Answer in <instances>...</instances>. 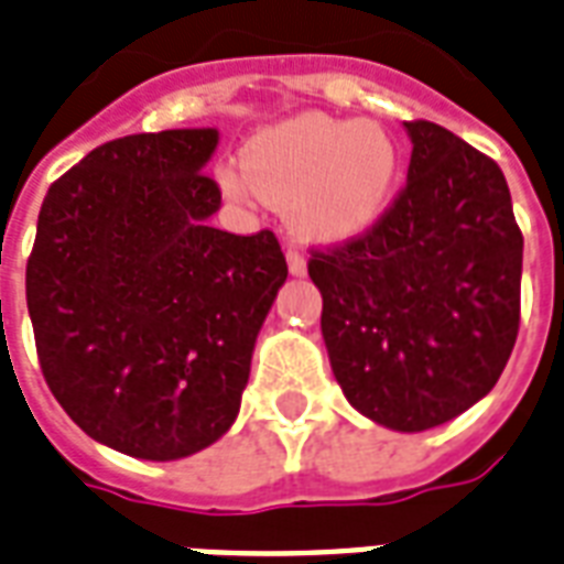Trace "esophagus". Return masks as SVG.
Listing matches in <instances>:
<instances>
[{
    "mask_svg": "<svg viewBox=\"0 0 564 564\" xmlns=\"http://www.w3.org/2000/svg\"><path fill=\"white\" fill-rule=\"evenodd\" d=\"M285 259H288V270H291V273H294V276H303V273H305V259H303V252L294 250V247H288Z\"/></svg>",
    "mask_w": 564,
    "mask_h": 564,
    "instance_id": "34e87169",
    "label": "esophagus"
}]
</instances>
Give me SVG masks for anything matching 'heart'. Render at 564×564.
Masks as SVG:
<instances>
[{
	"mask_svg": "<svg viewBox=\"0 0 564 564\" xmlns=\"http://www.w3.org/2000/svg\"><path fill=\"white\" fill-rule=\"evenodd\" d=\"M397 173V143L377 123L303 115L256 134L243 170H226L223 187L291 212L305 241L344 243L377 223Z\"/></svg>",
	"mask_w": 564,
	"mask_h": 564,
	"instance_id": "b5f03b06",
	"label": "heart"
}]
</instances>
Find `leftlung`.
Here are the masks:
<instances>
[{"label":"left lung","instance_id":"obj_1","mask_svg":"<svg viewBox=\"0 0 564 564\" xmlns=\"http://www.w3.org/2000/svg\"><path fill=\"white\" fill-rule=\"evenodd\" d=\"M409 178L350 241L312 247L332 373L397 432L453 421L503 373L521 326L523 235L503 170L430 120H409Z\"/></svg>","mask_w":564,"mask_h":564}]
</instances>
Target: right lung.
Instances as JSON below:
<instances>
[{"label":"right lung","instance_id":"right-lung-1","mask_svg":"<svg viewBox=\"0 0 564 564\" xmlns=\"http://www.w3.org/2000/svg\"><path fill=\"white\" fill-rule=\"evenodd\" d=\"M214 129L117 138L55 178L25 264L43 379L126 456L170 462L232 426L288 276L276 235L208 226Z\"/></svg>","mask_w":564,"mask_h":564}]
</instances>
